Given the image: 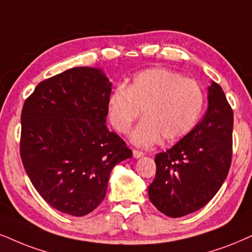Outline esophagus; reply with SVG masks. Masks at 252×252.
<instances>
[{
    "instance_id": "1",
    "label": "esophagus",
    "mask_w": 252,
    "mask_h": 252,
    "mask_svg": "<svg viewBox=\"0 0 252 252\" xmlns=\"http://www.w3.org/2000/svg\"><path fill=\"white\" fill-rule=\"evenodd\" d=\"M133 157H134L135 159H139V158L144 157V152L138 151V150H133Z\"/></svg>"
}]
</instances>
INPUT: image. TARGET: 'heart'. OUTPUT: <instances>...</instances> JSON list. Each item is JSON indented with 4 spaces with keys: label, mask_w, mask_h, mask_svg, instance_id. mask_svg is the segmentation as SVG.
<instances>
[{
    "label": "heart",
    "mask_w": 252,
    "mask_h": 252,
    "mask_svg": "<svg viewBox=\"0 0 252 252\" xmlns=\"http://www.w3.org/2000/svg\"><path fill=\"white\" fill-rule=\"evenodd\" d=\"M203 91L195 80L167 69L136 73L126 88L118 86L108 98V118L121 134L131 131L142 111L144 120L132 134L140 147L161 140L178 141L196 125L203 108Z\"/></svg>",
    "instance_id": "b5f03b06"
}]
</instances>
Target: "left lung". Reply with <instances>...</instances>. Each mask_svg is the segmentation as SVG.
Listing matches in <instances>:
<instances>
[{
    "label": "left lung",
    "instance_id": "left-lung-1",
    "mask_svg": "<svg viewBox=\"0 0 252 252\" xmlns=\"http://www.w3.org/2000/svg\"><path fill=\"white\" fill-rule=\"evenodd\" d=\"M234 113L221 86L208 88L203 119L178 144L155 157L148 196L157 209L181 217L203 208L221 188L232 157Z\"/></svg>",
    "mask_w": 252,
    "mask_h": 252
}]
</instances>
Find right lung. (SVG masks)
I'll return each mask as SVG.
<instances>
[{
  "instance_id": "1",
  "label": "right lung",
  "mask_w": 252,
  "mask_h": 252,
  "mask_svg": "<svg viewBox=\"0 0 252 252\" xmlns=\"http://www.w3.org/2000/svg\"><path fill=\"white\" fill-rule=\"evenodd\" d=\"M112 84L100 69L73 67L40 82L21 114V159L46 203L88 215L106 195L111 170L132 151L107 129Z\"/></svg>"
}]
</instances>
